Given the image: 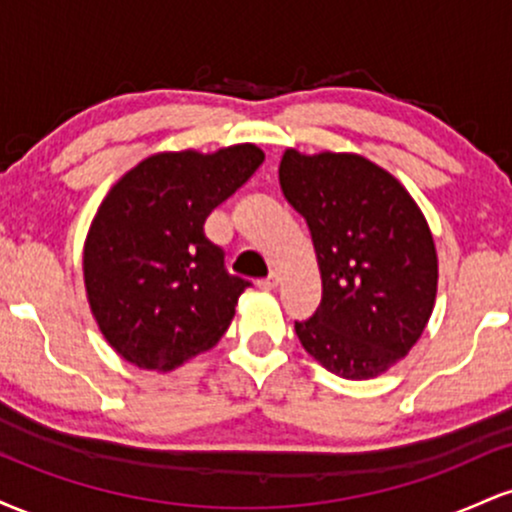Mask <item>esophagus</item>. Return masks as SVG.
Listing matches in <instances>:
<instances>
[{
	"mask_svg": "<svg viewBox=\"0 0 512 512\" xmlns=\"http://www.w3.org/2000/svg\"><path fill=\"white\" fill-rule=\"evenodd\" d=\"M281 284V279H279V274H269L267 276V279H262L260 281V289H264V291H274L276 289V286H279Z\"/></svg>",
	"mask_w": 512,
	"mask_h": 512,
	"instance_id": "esophagus-1",
	"label": "esophagus"
}]
</instances>
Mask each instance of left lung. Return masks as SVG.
<instances>
[{"label": "left lung", "mask_w": 512, "mask_h": 512, "mask_svg": "<svg viewBox=\"0 0 512 512\" xmlns=\"http://www.w3.org/2000/svg\"><path fill=\"white\" fill-rule=\"evenodd\" d=\"M281 192L313 236L322 301L296 322L303 349L330 373L368 380L419 342L433 313L438 255L416 202L358 154L286 149Z\"/></svg>", "instance_id": "1"}]
</instances>
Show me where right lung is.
Listing matches in <instances>:
<instances>
[{"label": "right lung", "instance_id": "1", "mask_svg": "<svg viewBox=\"0 0 512 512\" xmlns=\"http://www.w3.org/2000/svg\"><path fill=\"white\" fill-rule=\"evenodd\" d=\"M255 144L166 151L110 187L84 245V281L103 337L125 361L173 370L223 337L250 281L226 272L207 216L262 166Z\"/></svg>", "mask_w": 512, "mask_h": 512}]
</instances>
